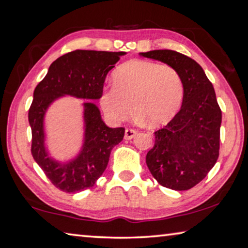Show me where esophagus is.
<instances>
[{
	"label": "esophagus",
	"instance_id": "esophagus-1",
	"mask_svg": "<svg viewBox=\"0 0 248 248\" xmlns=\"http://www.w3.org/2000/svg\"><path fill=\"white\" fill-rule=\"evenodd\" d=\"M135 134H137V131L133 130V128H126V130H125L124 138L126 139V140H131V139H133L135 137Z\"/></svg>",
	"mask_w": 248,
	"mask_h": 248
}]
</instances>
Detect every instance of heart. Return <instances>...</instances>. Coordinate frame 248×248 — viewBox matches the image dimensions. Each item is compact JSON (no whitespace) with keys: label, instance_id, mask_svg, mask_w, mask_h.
Masks as SVG:
<instances>
[{"label":"heart","instance_id":"b5f03b06","mask_svg":"<svg viewBox=\"0 0 248 248\" xmlns=\"http://www.w3.org/2000/svg\"><path fill=\"white\" fill-rule=\"evenodd\" d=\"M114 87L100 94V105L113 122L126 121L134 113L150 126L167 124L184 99V81L175 67L133 60L113 73Z\"/></svg>","mask_w":248,"mask_h":248}]
</instances>
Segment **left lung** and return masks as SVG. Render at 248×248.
Returning <instances> with one entry per match:
<instances>
[{
    "label": "left lung",
    "mask_w": 248,
    "mask_h": 248,
    "mask_svg": "<svg viewBox=\"0 0 248 248\" xmlns=\"http://www.w3.org/2000/svg\"><path fill=\"white\" fill-rule=\"evenodd\" d=\"M140 55L175 67L184 81L181 110L155 132L145 161L161 186L186 191L205 178L219 157L221 109L215 89L200 64L184 54L157 49Z\"/></svg>",
    "instance_id": "left-lung-1"
}]
</instances>
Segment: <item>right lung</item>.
Instances as JSON below:
<instances>
[{
    "label": "right lung",
    "instance_id": "1",
    "mask_svg": "<svg viewBox=\"0 0 248 248\" xmlns=\"http://www.w3.org/2000/svg\"><path fill=\"white\" fill-rule=\"evenodd\" d=\"M122 55L125 52L77 49L66 53L50 64L46 77L35 88L28 114L32 135L31 155L46 177L61 191L76 193L93 187L107 167L111 149L123 140L125 128L108 127L96 105L86 103L82 150L74 160L60 164L47 155L44 144L46 109L63 94L99 99L107 73Z\"/></svg>",
    "mask_w": 248,
    "mask_h": 248
}]
</instances>
